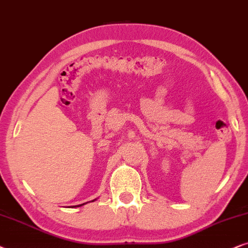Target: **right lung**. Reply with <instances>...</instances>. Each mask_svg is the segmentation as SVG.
<instances>
[{
  "mask_svg": "<svg viewBox=\"0 0 248 248\" xmlns=\"http://www.w3.org/2000/svg\"><path fill=\"white\" fill-rule=\"evenodd\" d=\"M85 204V203H84ZM80 205H81V204H80ZM80 205H76V206H80Z\"/></svg>",
  "mask_w": 248,
  "mask_h": 248,
  "instance_id": "obj_1",
  "label": "right lung"
}]
</instances>
